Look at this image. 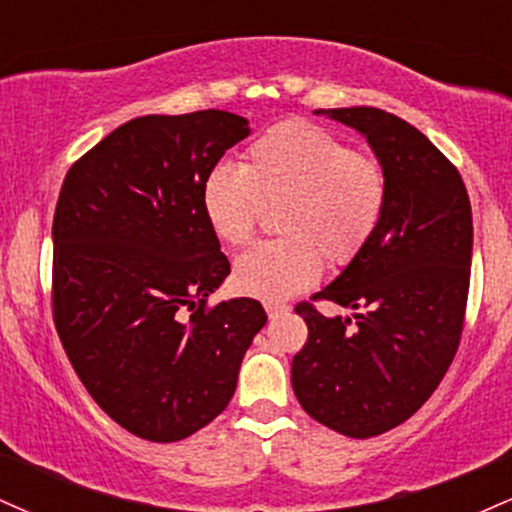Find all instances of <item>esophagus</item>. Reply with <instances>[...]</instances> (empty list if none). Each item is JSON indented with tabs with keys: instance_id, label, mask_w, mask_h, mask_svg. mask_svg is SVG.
Listing matches in <instances>:
<instances>
[{
	"instance_id": "obj_1",
	"label": "esophagus",
	"mask_w": 512,
	"mask_h": 512,
	"mask_svg": "<svg viewBox=\"0 0 512 512\" xmlns=\"http://www.w3.org/2000/svg\"><path fill=\"white\" fill-rule=\"evenodd\" d=\"M264 310H267V315H269V317H276V315L286 313V310H289V305H284V303H272V301H267V303H264Z\"/></svg>"
}]
</instances>
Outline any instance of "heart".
Listing matches in <instances>:
<instances>
[{
    "mask_svg": "<svg viewBox=\"0 0 512 512\" xmlns=\"http://www.w3.org/2000/svg\"><path fill=\"white\" fill-rule=\"evenodd\" d=\"M202 214L228 248L255 233L262 207H276L284 238L252 245L236 260L233 284L262 301H284L322 272L351 262L378 228L387 175L378 158L356 154L327 129L281 122L245 151L243 168L219 163L202 182Z\"/></svg>",
    "mask_w": 512,
    "mask_h": 512,
    "instance_id": "heart-1",
    "label": "heart"
}]
</instances>
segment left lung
<instances>
[{
    "label": "left lung",
    "mask_w": 512,
    "mask_h": 512,
    "mask_svg": "<svg viewBox=\"0 0 512 512\" xmlns=\"http://www.w3.org/2000/svg\"><path fill=\"white\" fill-rule=\"evenodd\" d=\"M356 129L387 175V202L361 252L313 298L358 310L325 317L296 305L308 342L291 366L301 407L332 431L373 438L433 395L460 344L472 267V207L455 166L385 110H315Z\"/></svg>",
    "instance_id": "8db88e82"
}]
</instances>
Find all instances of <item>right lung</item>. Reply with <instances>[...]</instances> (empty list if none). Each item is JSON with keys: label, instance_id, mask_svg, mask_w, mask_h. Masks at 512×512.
Here are the masks:
<instances>
[{"label": "right lung", "instance_id": "right-lung-1", "mask_svg": "<svg viewBox=\"0 0 512 512\" xmlns=\"http://www.w3.org/2000/svg\"><path fill=\"white\" fill-rule=\"evenodd\" d=\"M248 134L226 110L134 117L64 178L52 221L57 334L88 395L144 440L211 424L267 322L252 298L207 308L231 264L199 192Z\"/></svg>", "mask_w": 512, "mask_h": 512}]
</instances>
